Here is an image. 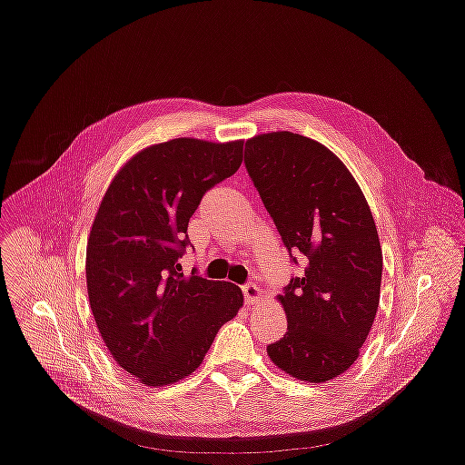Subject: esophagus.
Returning <instances> with one entry per match:
<instances>
[{
  "mask_svg": "<svg viewBox=\"0 0 465 465\" xmlns=\"http://www.w3.org/2000/svg\"><path fill=\"white\" fill-rule=\"evenodd\" d=\"M242 293H244V301H246L248 304H252V302L259 301L261 290H259V286H257L255 282H248V284L242 286Z\"/></svg>",
  "mask_w": 465,
  "mask_h": 465,
  "instance_id": "34e87169",
  "label": "esophagus"
}]
</instances>
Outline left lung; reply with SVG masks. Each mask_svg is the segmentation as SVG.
Masks as SVG:
<instances>
[{
  "mask_svg": "<svg viewBox=\"0 0 465 465\" xmlns=\"http://www.w3.org/2000/svg\"><path fill=\"white\" fill-rule=\"evenodd\" d=\"M244 164L292 262L304 257L279 295L288 329L268 356L297 380H334L358 360L380 302L383 257L371 208L336 154L302 134L253 136Z\"/></svg>",
  "mask_w": 465,
  "mask_h": 465,
  "instance_id": "1",
  "label": "left lung"
}]
</instances>
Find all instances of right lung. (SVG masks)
I'll list each match as a JSON object with an SVG mask.
<instances>
[{
  "mask_svg": "<svg viewBox=\"0 0 465 465\" xmlns=\"http://www.w3.org/2000/svg\"><path fill=\"white\" fill-rule=\"evenodd\" d=\"M242 140L175 138L120 170L94 217L85 259L89 304L114 361L147 387L190 376L242 306L233 282L183 273L190 217L242 163Z\"/></svg>",
  "mask_w": 465,
  "mask_h": 465,
  "instance_id": "add662e5",
  "label": "right lung"
}]
</instances>
